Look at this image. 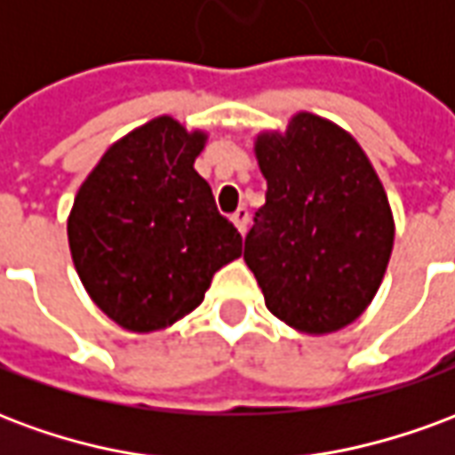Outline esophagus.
Instances as JSON below:
<instances>
[{"label":"esophagus","mask_w":455,"mask_h":455,"mask_svg":"<svg viewBox=\"0 0 455 455\" xmlns=\"http://www.w3.org/2000/svg\"><path fill=\"white\" fill-rule=\"evenodd\" d=\"M231 221H234V227L241 231V234H246L248 227V209L246 207H238L234 214H231Z\"/></svg>","instance_id":"1"}]
</instances>
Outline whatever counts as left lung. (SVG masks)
<instances>
[{
    "instance_id": "8db88e82",
    "label": "left lung",
    "mask_w": 455,
    "mask_h": 455,
    "mask_svg": "<svg viewBox=\"0 0 455 455\" xmlns=\"http://www.w3.org/2000/svg\"><path fill=\"white\" fill-rule=\"evenodd\" d=\"M267 182L243 260L266 307L295 331L324 336L353 324L380 287L395 219L361 143L334 121L297 112L285 131L253 140Z\"/></svg>"
}]
</instances>
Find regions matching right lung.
<instances>
[{"mask_svg": "<svg viewBox=\"0 0 455 455\" xmlns=\"http://www.w3.org/2000/svg\"><path fill=\"white\" fill-rule=\"evenodd\" d=\"M207 139L204 129L156 116L114 140L75 195V270L126 331L150 334L192 315L214 273L241 256V234L195 170Z\"/></svg>", "mask_w": 455, "mask_h": 455, "instance_id": "1", "label": "right lung"}]
</instances>
